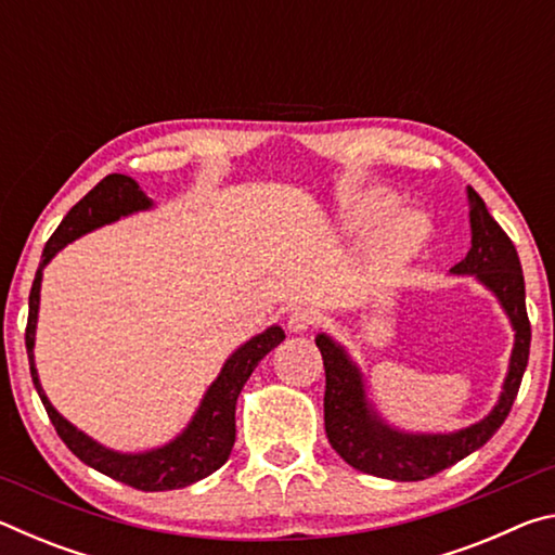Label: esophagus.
<instances>
[{
	"label": "esophagus",
	"instance_id": "1",
	"mask_svg": "<svg viewBox=\"0 0 555 555\" xmlns=\"http://www.w3.org/2000/svg\"><path fill=\"white\" fill-rule=\"evenodd\" d=\"M318 323H321V313H318L311 306L291 308L288 321H286L291 333H306V331H311V327H315Z\"/></svg>",
	"mask_w": 555,
	"mask_h": 555
}]
</instances>
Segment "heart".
I'll return each mask as SVG.
<instances>
[{"mask_svg":"<svg viewBox=\"0 0 555 555\" xmlns=\"http://www.w3.org/2000/svg\"><path fill=\"white\" fill-rule=\"evenodd\" d=\"M397 208H399V201L393 193L367 191L350 203V208H347V224H350V230L354 232L370 234L397 212ZM428 232L430 228L424 215L418 212L397 215V218H392L379 231L377 240H374L372 264L379 271L401 269L406 261H411L418 255L421 247H424L428 240Z\"/></svg>","mask_w":555,"mask_h":555,"instance_id":"heart-1","label":"heart"}]
</instances>
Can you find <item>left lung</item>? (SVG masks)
<instances>
[{
    "instance_id": "1",
    "label": "left lung",
    "mask_w": 555,
    "mask_h": 555,
    "mask_svg": "<svg viewBox=\"0 0 555 555\" xmlns=\"http://www.w3.org/2000/svg\"><path fill=\"white\" fill-rule=\"evenodd\" d=\"M467 198L473 247L450 271L460 276H475L492 291L504 313L509 315L514 350L500 401L482 421L455 434H403L384 424L379 413L370 406L364 397L362 372L357 370L345 347L321 333L315 337V345L323 354L325 367V434L335 453L360 473L397 482L426 480L482 448L509 416L512 403L519 393L531 345L519 255L473 188H467Z\"/></svg>"
}]
</instances>
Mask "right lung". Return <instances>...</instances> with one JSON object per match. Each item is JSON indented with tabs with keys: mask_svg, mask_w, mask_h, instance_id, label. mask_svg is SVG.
Returning a JSON list of instances; mask_svg holds the SVG:
<instances>
[{
	"mask_svg": "<svg viewBox=\"0 0 555 555\" xmlns=\"http://www.w3.org/2000/svg\"><path fill=\"white\" fill-rule=\"evenodd\" d=\"M149 208H152V198H146V193L139 188L134 178L121 173L105 176L86 198L73 205L70 212L65 215L63 222L59 224V230L51 234L49 242H46L41 264L39 271H36L29 294L26 352H29L34 387L39 391L55 434H59L63 443L70 448V453L78 455L86 465L95 467L98 473L107 475L121 485H129L142 492H164L198 482L228 463L230 450L234 446V406H237V397L244 382L249 379V374L255 372L257 364L264 360V354L274 350L286 335L279 325H271L261 335L251 337L249 343H244L240 350H234L230 354V360L224 362L218 379H215L210 384V389L205 391L191 424H188L181 436L162 448L146 450V453H117V450H109L95 443L90 436L68 424V421L51 406L49 397L43 393L39 372H36L34 364L36 318H39L43 267L55 257V251H61L65 244L82 237L86 232H92L102 228V224L125 218V215Z\"/></svg>",
	"mask_w": 555,
	"mask_h": 555,
	"instance_id": "add662e5",
	"label": "right lung"
}]
</instances>
